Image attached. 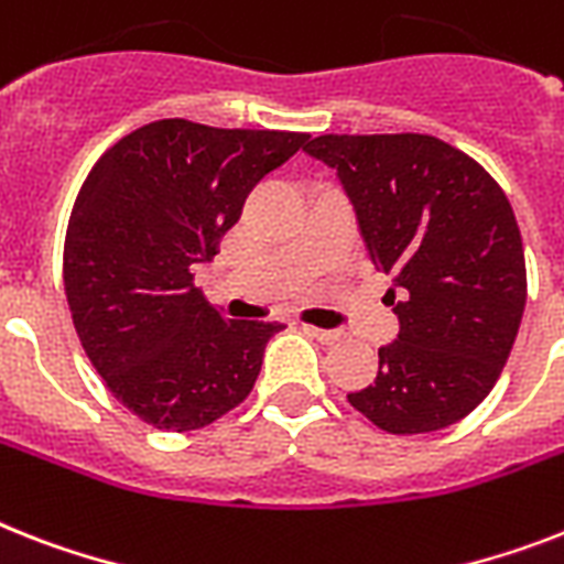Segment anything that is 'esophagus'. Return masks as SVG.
I'll use <instances>...</instances> for the list:
<instances>
[{"instance_id":"esophagus-1","label":"esophagus","mask_w":564,"mask_h":564,"mask_svg":"<svg viewBox=\"0 0 564 564\" xmlns=\"http://www.w3.org/2000/svg\"><path fill=\"white\" fill-rule=\"evenodd\" d=\"M304 333L306 336L318 338L322 345H336V341H341V336H345L341 329H322V327H304Z\"/></svg>"}]
</instances>
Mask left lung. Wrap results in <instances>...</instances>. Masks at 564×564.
<instances>
[{"label":"left lung","mask_w":564,"mask_h":564,"mask_svg":"<svg viewBox=\"0 0 564 564\" xmlns=\"http://www.w3.org/2000/svg\"><path fill=\"white\" fill-rule=\"evenodd\" d=\"M304 150L336 167L370 263L393 274L400 336L379 347L373 386L347 400L391 434L464 420L501 377L528 301L510 199L434 135H318Z\"/></svg>","instance_id":"obj_1"}]
</instances>
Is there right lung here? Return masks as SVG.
<instances>
[{
    "instance_id": "add662e5",
    "label": "right lung",
    "mask_w": 564,
    "mask_h": 564,
    "mask_svg": "<svg viewBox=\"0 0 564 564\" xmlns=\"http://www.w3.org/2000/svg\"><path fill=\"white\" fill-rule=\"evenodd\" d=\"M306 132L219 130L164 118L123 135L68 217L63 286L80 345L132 414L194 432L258 382L278 322H228L194 286L260 178Z\"/></svg>"
}]
</instances>
